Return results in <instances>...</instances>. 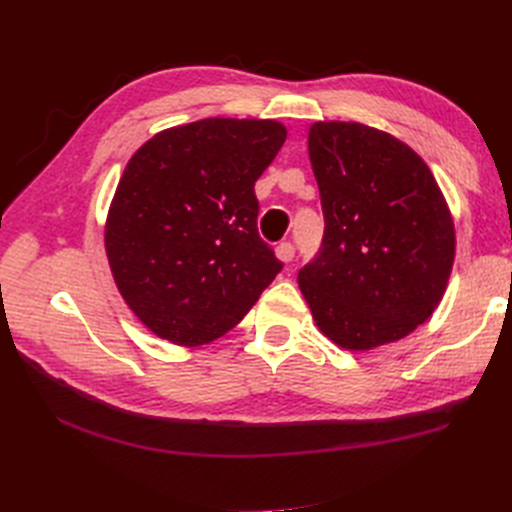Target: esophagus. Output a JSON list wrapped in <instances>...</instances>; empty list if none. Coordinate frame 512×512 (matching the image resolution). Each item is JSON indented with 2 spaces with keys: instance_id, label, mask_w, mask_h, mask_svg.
<instances>
[{
  "instance_id": "obj_1",
  "label": "esophagus",
  "mask_w": 512,
  "mask_h": 512,
  "mask_svg": "<svg viewBox=\"0 0 512 512\" xmlns=\"http://www.w3.org/2000/svg\"><path fill=\"white\" fill-rule=\"evenodd\" d=\"M275 256H277V260L290 262L292 256H294V245L292 243H280L275 247Z\"/></svg>"
}]
</instances>
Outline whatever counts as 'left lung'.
Masks as SVG:
<instances>
[{"label":"left lung","mask_w":512,"mask_h":512,"mask_svg":"<svg viewBox=\"0 0 512 512\" xmlns=\"http://www.w3.org/2000/svg\"><path fill=\"white\" fill-rule=\"evenodd\" d=\"M309 162L324 213L322 250L299 271L316 327L367 352L410 335L440 305L455 262V222L436 177L393 134L316 121Z\"/></svg>","instance_id":"left-lung-1"}]
</instances>
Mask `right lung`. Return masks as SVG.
Here are the masks:
<instances>
[{
    "label": "right lung",
    "mask_w": 512,
    "mask_h": 512,
    "mask_svg": "<svg viewBox=\"0 0 512 512\" xmlns=\"http://www.w3.org/2000/svg\"><path fill=\"white\" fill-rule=\"evenodd\" d=\"M286 134L275 119L209 117L158 132L126 164L106 258L123 301L160 339L213 342L280 273L258 235L254 183Z\"/></svg>",
    "instance_id": "obj_1"
}]
</instances>
